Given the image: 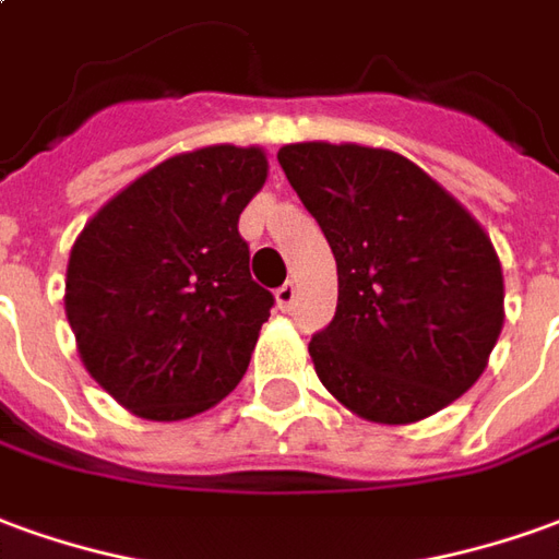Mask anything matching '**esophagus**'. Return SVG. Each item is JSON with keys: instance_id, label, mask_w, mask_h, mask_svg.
Returning a JSON list of instances; mask_svg holds the SVG:
<instances>
[{"instance_id": "1", "label": "esophagus", "mask_w": 559, "mask_h": 559, "mask_svg": "<svg viewBox=\"0 0 559 559\" xmlns=\"http://www.w3.org/2000/svg\"><path fill=\"white\" fill-rule=\"evenodd\" d=\"M296 296H299V287H296V281H287V284H281L278 290H275V299H278V306L284 308V311H287V308H293Z\"/></svg>"}]
</instances>
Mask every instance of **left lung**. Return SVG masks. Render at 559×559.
Here are the masks:
<instances>
[{
	"instance_id": "left-lung-1",
	"label": "left lung",
	"mask_w": 559,
	"mask_h": 559,
	"mask_svg": "<svg viewBox=\"0 0 559 559\" xmlns=\"http://www.w3.org/2000/svg\"><path fill=\"white\" fill-rule=\"evenodd\" d=\"M278 163L335 257L338 306L308 354L320 384L372 424H417L481 378L506 320L493 241L396 151L284 144Z\"/></svg>"
}]
</instances>
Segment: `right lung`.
<instances>
[{
    "instance_id": "right-lung-1",
    "label": "right lung",
    "mask_w": 559,
    "mask_h": 559,
    "mask_svg": "<svg viewBox=\"0 0 559 559\" xmlns=\"http://www.w3.org/2000/svg\"><path fill=\"white\" fill-rule=\"evenodd\" d=\"M266 175L253 144L175 154L108 199L72 245L66 318L78 354L132 415L187 420L241 381L275 302L239 236Z\"/></svg>"
}]
</instances>
